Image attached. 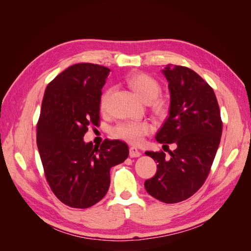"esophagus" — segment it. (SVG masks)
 I'll use <instances>...</instances> for the list:
<instances>
[{"mask_svg":"<svg viewBox=\"0 0 251 251\" xmlns=\"http://www.w3.org/2000/svg\"><path fill=\"white\" fill-rule=\"evenodd\" d=\"M129 156L131 158H136V157L141 156V152L136 149V147H130V149H129Z\"/></svg>","mask_w":251,"mask_h":251,"instance_id":"1","label":"esophagus"}]
</instances>
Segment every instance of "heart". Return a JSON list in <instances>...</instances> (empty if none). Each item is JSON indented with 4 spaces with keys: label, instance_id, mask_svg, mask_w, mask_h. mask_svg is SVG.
Segmentation results:
<instances>
[{
    "label": "heart",
    "instance_id": "obj_1",
    "mask_svg": "<svg viewBox=\"0 0 251 251\" xmlns=\"http://www.w3.org/2000/svg\"><path fill=\"white\" fill-rule=\"evenodd\" d=\"M127 83L141 99L146 102H151L153 110L157 113L162 114L166 110V104L162 100H156L160 92L161 86L157 79L152 76L144 73H138L129 76L127 78ZM112 93V88H107L101 93L100 99V108L101 111H106L109 104V100ZM153 129L152 124L149 121H124L121 122L112 129L113 137L124 140L130 144H140L144 138L150 134Z\"/></svg>",
    "mask_w": 251,
    "mask_h": 251
}]
</instances>
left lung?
Returning a JSON list of instances; mask_svg holds the SVG:
<instances>
[{
	"label": "left lung",
	"mask_w": 251,
	"mask_h": 251,
	"mask_svg": "<svg viewBox=\"0 0 251 251\" xmlns=\"http://www.w3.org/2000/svg\"><path fill=\"white\" fill-rule=\"evenodd\" d=\"M162 72L169 81L171 106L156 140L175 143L176 149L169 151L170 158L163 151L145 152L158 170L144 187L158 201L176 203L204 183L221 142L223 122L213 89L196 72L182 66H168Z\"/></svg>",
	"instance_id": "8db88e82"
}]
</instances>
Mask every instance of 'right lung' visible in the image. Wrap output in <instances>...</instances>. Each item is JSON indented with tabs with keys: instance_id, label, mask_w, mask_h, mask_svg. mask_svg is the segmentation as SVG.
<instances>
[{
	"instance_id": "add662e5",
	"label": "right lung",
	"mask_w": 251,
	"mask_h": 251,
	"mask_svg": "<svg viewBox=\"0 0 251 251\" xmlns=\"http://www.w3.org/2000/svg\"><path fill=\"white\" fill-rule=\"evenodd\" d=\"M110 70L76 63L50 81L37 123V145L50 190L71 208L92 207L106 195L110 169L124 162L128 146L106 139L100 146L83 142L91 125H100L101 88Z\"/></svg>"
}]
</instances>
